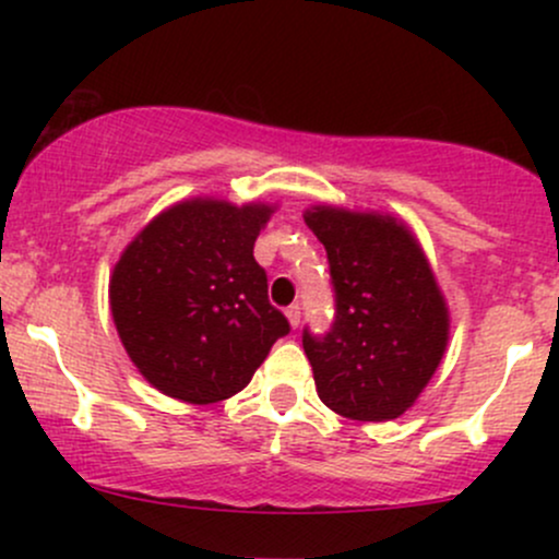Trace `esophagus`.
I'll list each match as a JSON object with an SVG mask.
<instances>
[{"mask_svg":"<svg viewBox=\"0 0 559 559\" xmlns=\"http://www.w3.org/2000/svg\"><path fill=\"white\" fill-rule=\"evenodd\" d=\"M286 318H288V325H292V329H299V320H301V310H299V305H292L286 310Z\"/></svg>","mask_w":559,"mask_h":559,"instance_id":"34e87169","label":"esophagus"}]
</instances>
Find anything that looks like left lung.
Segmentation results:
<instances>
[{"label": "left lung", "instance_id": "8db88e82", "mask_svg": "<svg viewBox=\"0 0 559 559\" xmlns=\"http://www.w3.org/2000/svg\"><path fill=\"white\" fill-rule=\"evenodd\" d=\"M336 288L325 336L305 331L318 396L349 420L383 423L413 407L449 344V307L420 241L400 217L312 204Z\"/></svg>", "mask_w": 559, "mask_h": 559}]
</instances>
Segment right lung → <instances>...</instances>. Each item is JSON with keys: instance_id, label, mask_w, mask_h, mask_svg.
<instances>
[{"instance_id": "right-lung-1", "label": "right lung", "mask_w": 559, "mask_h": 559, "mask_svg": "<svg viewBox=\"0 0 559 559\" xmlns=\"http://www.w3.org/2000/svg\"><path fill=\"white\" fill-rule=\"evenodd\" d=\"M273 213L267 202L183 199L152 217L115 262V329L165 396L213 404L239 394L288 333L252 254Z\"/></svg>"}]
</instances>
